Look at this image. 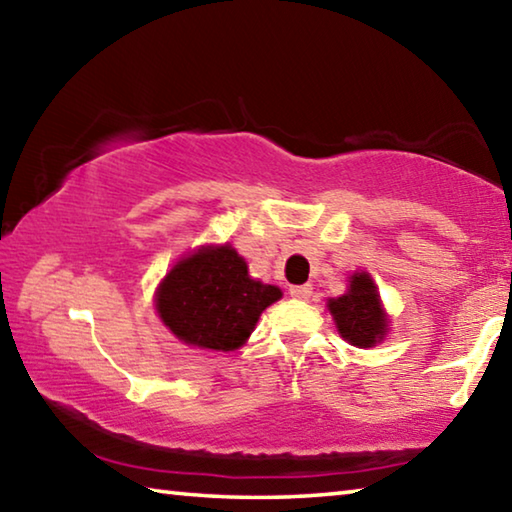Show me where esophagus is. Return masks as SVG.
I'll return each instance as SVG.
<instances>
[{"label": "esophagus", "mask_w": 512, "mask_h": 512, "mask_svg": "<svg viewBox=\"0 0 512 512\" xmlns=\"http://www.w3.org/2000/svg\"><path fill=\"white\" fill-rule=\"evenodd\" d=\"M291 296L298 300H309L311 296V284H298V287H291Z\"/></svg>", "instance_id": "1"}]
</instances>
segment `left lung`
<instances>
[{
	"instance_id": "1",
	"label": "left lung",
	"mask_w": 512,
	"mask_h": 512,
	"mask_svg": "<svg viewBox=\"0 0 512 512\" xmlns=\"http://www.w3.org/2000/svg\"><path fill=\"white\" fill-rule=\"evenodd\" d=\"M327 307L332 311L343 339L357 348H370L384 339L386 314L379 305L377 287L368 273H354L350 277L348 293L341 298H332Z\"/></svg>"
}]
</instances>
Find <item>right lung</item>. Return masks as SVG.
I'll list each match as a JSON object with an SVG mask.
<instances>
[{
  "label": "right lung",
  "mask_w": 512,
  "mask_h": 512,
  "mask_svg": "<svg viewBox=\"0 0 512 512\" xmlns=\"http://www.w3.org/2000/svg\"><path fill=\"white\" fill-rule=\"evenodd\" d=\"M282 298L271 284L248 277L235 248H201L164 277L155 305L180 341L230 352L253 332L262 311Z\"/></svg>",
  "instance_id": "1"
}]
</instances>
